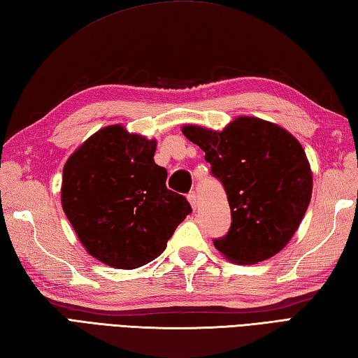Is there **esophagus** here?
<instances>
[{"label":"esophagus","instance_id":"34e87169","mask_svg":"<svg viewBox=\"0 0 358 358\" xmlns=\"http://www.w3.org/2000/svg\"><path fill=\"white\" fill-rule=\"evenodd\" d=\"M187 201L191 203V206H192L194 210L196 209V206H199V201H196V194H195V192L187 194Z\"/></svg>","mask_w":358,"mask_h":358}]
</instances>
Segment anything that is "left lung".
Segmentation results:
<instances>
[{
  "label": "left lung",
  "instance_id": "left-lung-1",
  "mask_svg": "<svg viewBox=\"0 0 358 358\" xmlns=\"http://www.w3.org/2000/svg\"><path fill=\"white\" fill-rule=\"evenodd\" d=\"M181 132L204 150L229 201L232 223L214 240L215 249L237 264L278 254L299 229L313 195V171L300 141L275 123L245 115L223 131L186 124Z\"/></svg>",
  "mask_w": 358,
  "mask_h": 358
}]
</instances>
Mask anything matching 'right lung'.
I'll use <instances>...</instances> for the list:
<instances>
[{
    "mask_svg": "<svg viewBox=\"0 0 358 358\" xmlns=\"http://www.w3.org/2000/svg\"><path fill=\"white\" fill-rule=\"evenodd\" d=\"M155 149V140L112 124L89 136L64 164V214L87 254L110 268L155 260L192 212L183 195L166 187Z\"/></svg>",
    "mask_w": 358,
    "mask_h": 358,
    "instance_id": "obj_1",
    "label": "right lung"
}]
</instances>
